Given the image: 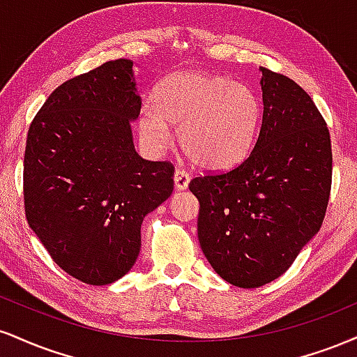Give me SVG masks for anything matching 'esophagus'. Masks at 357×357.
I'll use <instances>...</instances> for the list:
<instances>
[{"label":"esophagus","instance_id":"esophagus-1","mask_svg":"<svg viewBox=\"0 0 357 357\" xmlns=\"http://www.w3.org/2000/svg\"><path fill=\"white\" fill-rule=\"evenodd\" d=\"M190 184V174L183 169H176L174 171V186L178 191H184Z\"/></svg>","mask_w":357,"mask_h":357}]
</instances>
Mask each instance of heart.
I'll list each match as a JSON object with an SVG mask.
<instances>
[{"label": "heart", "instance_id": "1", "mask_svg": "<svg viewBox=\"0 0 357 357\" xmlns=\"http://www.w3.org/2000/svg\"><path fill=\"white\" fill-rule=\"evenodd\" d=\"M261 122L260 99L248 85L206 72H176L154 92L139 117L147 144L162 147L178 124L179 147L210 171L236 166L255 144Z\"/></svg>", "mask_w": 357, "mask_h": 357}]
</instances>
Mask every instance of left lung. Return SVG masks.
<instances>
[{"instance_id":"left-lung-1","label":"left lung","mask_w":357,"mask_h":357,"mask_svg":"<svg viewBox=\"0 0 357 357\" xmlns=\"http://www.w3.org/2000/svg\"><path fill=\"white\" fill-rule=\"evenodd\" d=\"M260 72L264 116L253 151L231 171L190 183L204 257L241 289L289 270L321 230L333 181L329 129L309 93L289 77Z\"/></svg>"}]
</instances>
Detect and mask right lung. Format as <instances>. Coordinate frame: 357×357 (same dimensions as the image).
<instances>
[{
  "label": "right lung",
  "instance_id": "obj_1",
  "mask_svg": "<svg viewBox=\"0 0 357 357\" xmlns=\"http://www.w3.org/2000/svg\"><path fill=\"white\" fill-rule=\"evenodd\" d=\"M132 60L105 61L67 80L38 110L26 137L24 211L56 265L90 285L124 277L141 225L171 196L174 167L136 153L141 96Z\"/></svg>",
  "mask_w": 357,
  "mask_h": 357
}]
</instances>
